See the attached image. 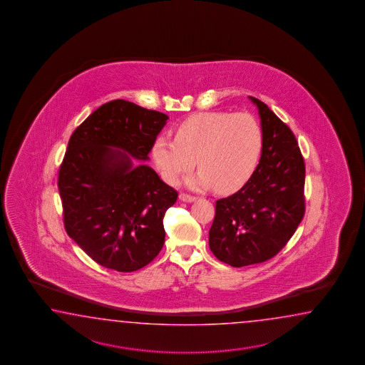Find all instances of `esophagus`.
I'll use <instances>...</instances> for the list:
<instances>
[{
  "mask_svg": "<svg viewBox=\"0 0 365 365\" xmlns=\"http://www.w3.org/2000/svg\"><path fill=\"white\" fill-rule=\"evenodd\" d=\"M180 200L184 202H193L197 200L195 195H190V194L181 193L180 194Z\"/></svg>",
  "mask_w": 365,
  "mask_h": 365,
  "instance_id": "esophagus-1",
  "label": "esophagus"
}]
</instances>
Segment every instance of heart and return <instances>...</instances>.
<instances>
[{
	"label": "heart",
	"instance_id": "1",
	"mask_svg": "<svg viewBox=\"0 0 365 365\" xmlns=\"http://www.w3.org/2000/svg\"><path fill=\"white\" fill-rule=\"evenodd\" d=\"M261 150L262 130L252 115L203 112L184 120L175 130V140L156 138L153 156L170 184L192 171L197 159L201 172L187 184L231 193L252 176Z\"/></svg>",
	"mask_w": 365,
	"mask_h": 365
}]
</instances>
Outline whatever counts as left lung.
I'll return each instance as SVG.
<instances>
[{
	"label": "left lung",
	"instance_id": "1",
	"mask_svg": "<svg viewBox=\"0 0 365 365\" xmlns=\"http://www.w3.org/2000/svg\"><path fill=\"white\" fill-rule=\"evenodd\" d=\"M249 98L261 117V159L237 193L217 200L209 232L214 256L233 267L277 256L305 214V164L295 134L264 103Z\"/></svg>",
	"mask_w": 365,
	"mask_h": 365
}]
</instances>
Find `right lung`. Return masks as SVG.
Returning a JSON list of instances; mask_svg holds the SVG:
<instances>
[{
	"instance_id": "right-lung-1",
	"label": "right lung",
	"mask_w": 365,
	"mask_h": 365,
	"mask_svg": "<svg viewBox=\"0 0 365 365\" xmlns=\"http://www.w3.org/2000/svg\"><path fill=\"white\" fill-rule=\"evenodd\" d=\"M167 120L162 112L117 99L93 112L70 137L57 181L63 225L107 269L140 270L163 248L164 214L178 192L132 158L148 160Z\"/></svg>"
}]
</instances>
